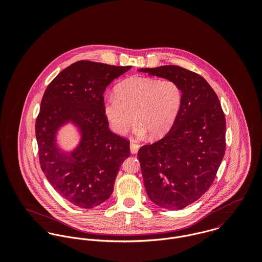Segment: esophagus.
Instances as JSON below:
<instances>
[{
	"label": "esophagus",
	"mask_w": 262,
	"mask_h": 262,
	"mask_svg": "<svg viewBox=\"0 0 262 262\" xmlns=\"http://www.w3.org/2000/svg\"><path fill=\"white\" fill-rule=\"evenodd\" d=\"M139 148H140V145H139L136 141L132 140V141L130 142V151H131L132 154H136V153L138 152Z\"/></svg>",
	"instance_id": "1"
}]
</instances>
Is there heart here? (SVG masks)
<instances>
[{
  "mask_svg": "<svg viewBox=\"0 0 262 262\" xmlns=\"http://www.w3.org/2000/svg\"><path fill=\"white\" fill-rule=\"evenodd\" d=\"M183 104L180 84L169 78L133 76L115 88L104 102V114L113 131L125 135L134 122L135 133L151 138L165 135L176 123Z\"/></svg>",
  "mask_w": 262,
  "mask_h": 262,
  "instance_id": "1",
  "label": "heart"
}]
</instances>
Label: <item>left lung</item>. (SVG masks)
<instances>
[{
	"label": "left lung",
	"mask_w": 262,
	"mask_h": 262,
	"mask_svg": "<svg viewBox=\"0 0 262 262\" xmlns=\"http://www.w3.org/2000/svg\"><path fill=\"white\" fill-rule=\"evenodd\" d=\"M176 80L183 91L179 117L160 140L138 151L144 187L157 206L181 210L212 186L226 149V120L218 96L200 75L178 66L141 69Z\"/></svg>",
	"instance_id": "1"
}]
</instances>
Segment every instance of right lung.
I'll list each match as a JSON object with an SVG mask.
<instances>
[{
  "mask_svg": "<svg viewBox=\"0 0 262 262\" xmlns=\"http://www.w3.org/2000/svg\"><path fill=\"white\" fill-rule=\"evenodd\" d=\"M132 67L79 60L54 77L41 100L35 123L40 166L52 187L76 207L92 209L107 201L130 141L109 129L104 93ZM71 120L82 135L71 154L56 145V132Z\"/></svg>",
  "mask_w": 262,
  "mask_h": 262,
  "instance_id": "add662e5",
  "label": "right lung"
}]
</instances>
